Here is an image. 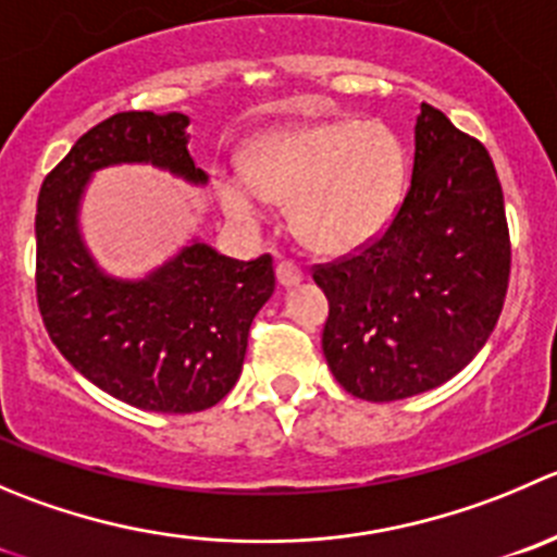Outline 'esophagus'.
I'll use <instances>...</instances> for the list:
<instances>
[{
  "label": "esophagus",
  "instance_id": "1",
  "mask_svg": "<svg viewBox=\"0 0 557 557\" xmlns=\"http://www.w3.org/2000/svg\"><path fill=\"white\" fill-rule=\"evenodd\" d=\"M301 280H305V274H301V269L296 267V263L290 261L277 263V283L283 285V288H294V285H299Z\"/></svg>",
  "mask_w": 557,
  "mask_h": 557
}]
</instances>
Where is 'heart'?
I'll return each mask as SVG.
<instances>
[{
	"mask_svg": "<svg viewBox=\"0 0 557 557\" xmlns=\"http://www.w3.org/2000/svg\"><path fill=\"white\" fill-rule=\"evenodd\" d=\"M245 174L214 176L220 209L261 225L288 203L290 228L321 256H348L386 231L408 185V149L377 119H323L269 129L242 154Z\"/></svg>",
	"mask_w": 557,
	"mask_h": 557,
	"instance_id": "obj_1",
	"label": "heart"
}]
</instances>
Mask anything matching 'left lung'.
<instances>
[{
    "label": "left lung",
    "instance_id": "left-lung-1",
    "mask_svg": "<svg viewBox=\"0 0 557 557\" xmlns=\"http://www.w3.org/2000/svg\"><path fill=\"white\" fill-rule=\"evenodd\" d=\"M509 269L504 190L487 149L422 102L413 176L392 225L312 272L329 299V370L370 403L441 386L493 334Z\"/></svg>",
    "mask_w": 557,
    "mask_h": 557
}]
</instances>
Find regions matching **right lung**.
Instances as JSON below:
<instances>
[{
    "label": "right lung",
    "instance_id": "right-lung-1",
    "mask_svg": "<svg viewBox=\"0 0 557 557\" xmlns=\"http://www.w3.org/2000/svg\"><path fill=\"white\" fill-rule=\"evenodd\" d=\"M180 111L95 124L37 198V305L59 354L111 397L154 413L212 408L239 381L247 334L274 294L272 256L236 261L193 239L147 277L102 272L81 236L86 185L108 165H154L207 185Z\"/></svg>",
    "mask_w": 557,
    "mask_h": 557
}]
</instances>
